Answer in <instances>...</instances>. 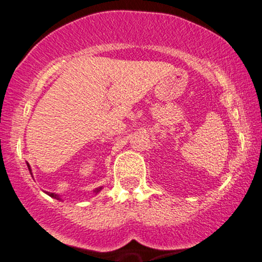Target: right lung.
Wrapping results in <instances>:
<instances>
[{"mask_svg":"<svg viewBox=\"0 0 262 262\" xmlns=\"http://www.w3.org/2000/svg\"><path fill=\"white\" fill-rule=\"evenodd\" d=\"M27 166H28V170H29V172H31V175H32V177H33V173H32V169H31V165L28 164V162H27ZM103 188V186H101V187H97V188H95L93 189V193H95V196L96 194L98 193V192H101V189ZM45 193L48 194V196H50L52 198H54V200H58V201H64L61 198V196H60V194H58V193H52V192H45Z\"/></svg>","mask_w":262,"mask_h":262,"instance_id":"add662e5","label":"right lung"}]
</instances>
